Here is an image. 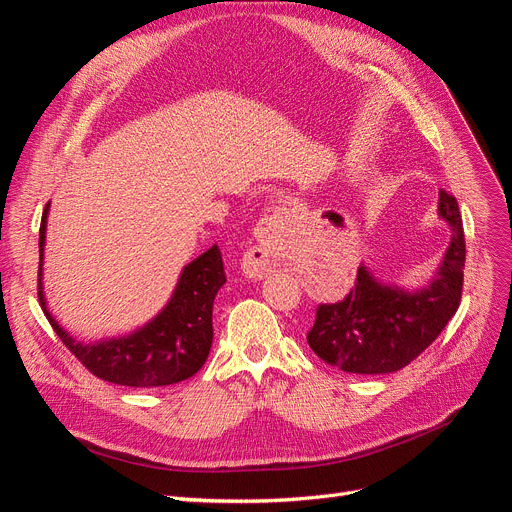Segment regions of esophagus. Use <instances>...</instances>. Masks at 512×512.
I'll return each mask as SVG.
<instances>
[{
  "mask_svg": "<svg viewBox=\"0 0 512 512\" xmlns=\"http://www.w3.org/2000/svg\"><path fill=\"white\" fill-rule=\"evenodd\" d=\"M288 220L286 209H275L262 218L256 228L254 237L256 243L250 247L245 258V273L250 277H262L280 256L284 247V224Z\"/></svg>",
  "mask_w": 512,
  "mask_h": 512,
  "instance_id": "obj_1",
  "label": "esophagus"
}]
</instances>
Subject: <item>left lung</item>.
Wrapping results in <instances>:
<instances>
[{"instance_id":"obj_1","label":"left lung","mask_w":512,"mask_h":512,"mask_svg":"<svg viewBox=\"0 0 512 512\" xmlns=\"http://www.w3.org/2000/svg\"><path fill=\"white\" fill-rule=\"evenodd\" d=\"M438 218L451 228V241L425 286L384 282L363 262L348 297L318 307L307 342L324 363L348 374H393L442 333L461 301L466 239L457 200L446 192L438 196Z\"/></svg>"}]
</instances>
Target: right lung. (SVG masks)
<instances>
[{
	"label": "right lung",
	"mask_w": 512,
	"mask_h": 512,
	"mask_svg": "<svg viewBox=\"0 0 512 512\" xmlns=\"http://www.w3.org/2000/svg\"><path fill=\"white\" fill-rule=\"evenodd\" d=\"M49 207L51 203L46 205L40 224L38 297L44 316L49 318L61 342L91 374L113 384L151 389V386L177 384L192 378L209 356L213 342V301L226 284L218 245L181 269L170 299L143 327L128 335L104 337L87 344L61 327L46 305L42 269Z\"/></svg>",
	"instance_id": "1"
}]
</instances>
